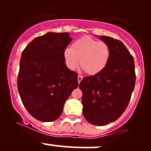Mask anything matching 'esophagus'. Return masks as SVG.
Masks as SVG:
<instances>
[{
	"label": "esophagus",
	"mask_w": 151,
	"mask_h": 151,
	"mask_svg": "<svg viewBox=\"0 0 151 151\" xmlns=\"http://www.w3.org/2000/svg\"><path fill=\"white\" fill-rule=\"evenodd\" d=\"M82 80H83V77H82L81 75H78V83H80Z\"/></svg>",
	"instance_id": "esophagus-1"
}]
</instances>
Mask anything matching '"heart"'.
Instances as JSON below:
<instances>
[{
	"label": "heart",
	"instance_id": "b5f03b06",
	"mask_svg": "<svg viewBox=\"0 0 151 151\" xmlns=\"http://www.w3.org/2000/svg\"><path fill=\"white\" fill-rule=\"evenodd\" d=\"M111 51L109 45L91 36H83L64 50L63 57L66 66L74 70L79 64L88 75H96L106 68Z\"/></svg>",
	"mask_w": 151,
	"mask_h": 151
}]
</instances>
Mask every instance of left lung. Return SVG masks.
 Instances as JSON below:
<instances>
[{"instance_id": "obj_1", "label": "left lung", "mask_w": 151, "mask_h": 151, "mask_svg": "<svg viewBox=\"0 0 151 151\" xmlns=\"http://www.w3.org/2000/svg\"><path fill=\"white\" fill-rule=\"evenodd\" d=\"M109 45L110 58L96 75L83 77L80 83L85 119L96 126L116 121L129 105L136 81L134 58L120 40L100 36Z\"/></svg>"}]
</instances>
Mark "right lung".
Here are the masks:
<instances>
[{
  "mask_svg": "<svg viewBox=\"0 0 151 151\" xmlns=\"http://www.w3.org/2000/svg\"><path fill=\"white\" fill-rule=\"evenodd\" d=\"M68 33H48L33 39L22 51L17 88L22 104L36 119L57 120L73 90L77 74L67 68L63 52L71 41Z\"/></svg>",
  "mask_w": 151,
  "mask_h": 151,
  "instance_id": "obj_1",
  "label": "right lung"
}]
</instances>
